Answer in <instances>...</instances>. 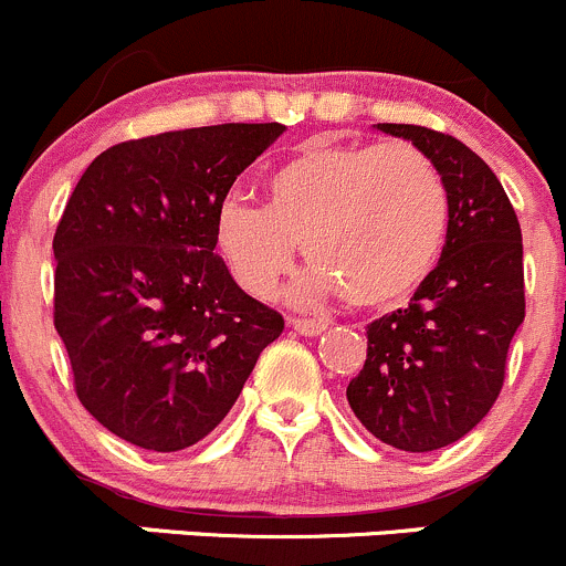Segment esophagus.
I'll return each mask as SVG.
<instances>
[{
    "instance_id": "obj_1",
    "label": "esophagus",
    "mask_w": 566,
    "mask_h": 566,
    "mask_svg": "<svg viewBox=\"0 0 566 566\" xmlns=\"http://www.w3.org/2000/svg\"><path fill=\"white\" fill-rule=\"evenodd\" d=\"M289 324H291V329H296L300 335H307V337L318 335V332H324L326 326H329L326 318H300V316H291Z\"/></svg>"
}]
</instances>
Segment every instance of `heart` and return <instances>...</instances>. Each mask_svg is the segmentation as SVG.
Returning <instances> with one entry per match:
<instances>
[{"mask_svg":"<svg viewBox=\"0 0 566 566\" xmlns=\"http://www.w3.org/2000/svg\"><path fill=\"white\" fill-rule=\"evenodd\" d=\"M447 226L450 196L422 149L311 138L272 168L264 207L237 196L220 203L214 242L250 294L270 296L302 244L313 266L296 300L343 291L348 305L381 311L430 275Z\"/></svg>","mask_w":566,"mask_h":566,"instance_id":"b5f03b06","label":"heart"}]
</instances>
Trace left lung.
<instances>
[{
    "label": "left lung",
    "instance_id": "left-lung-1",
    "mask_svg": "<svg viewBox=\"0 0 566 566\" xmlns=\"http://www.w3.org/2000/svg\"><path fill=\"white\" fill-rule=\"evenodd\" d=\"M376 127L436 163L450 226L409 307L368 324V359L346 398L378 441L433 452L463 439L504 387L506 352L526 318L521 223L496 174L463 142L419 125Z\"/></svg>",
    "mask_w": 566,
    "mask_h": 566
}]
</instances>
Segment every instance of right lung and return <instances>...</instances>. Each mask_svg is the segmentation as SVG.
Returning a JSON list of instances; mask_svg holds the SVG:
<instances>
[{"instance_id": "1", "label": "right lung", "mask_w": 566, "mask_h": 566, "mask_svg": "<svg viewBox=\"0 0 566 566\" xmlns=\"http://www.w3.org/2000/svg\"><path fill=\"white\" fill-rule=\"evenodd\" d=\"M285 130L190 127L90 163L54 234V326L81 406L119 439L179 452L240 398L283 316L214 253L231 185Z\"/></svg>"}]
</instances>
